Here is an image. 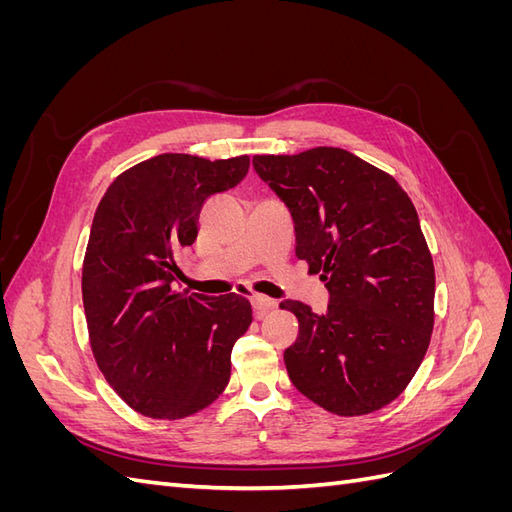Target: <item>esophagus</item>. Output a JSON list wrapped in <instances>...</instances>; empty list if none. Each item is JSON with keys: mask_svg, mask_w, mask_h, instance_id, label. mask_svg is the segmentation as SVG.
Returning a JSON list of instances; mask_svg holds the SVG:
<instances>
[{"mask_svg": "<svg viewBox=\"0 0 512 512\" xmlns=\"http://www.w3.org/2000/svg\"><path fill=\"white\" fill-rule=\"evenodd\" d=\"M252 307H254L256 318H265L271 312V309L275 307V301L265 297V294H254V297H252Z\"/></svg>", "mask_w": 512, "mask_h": 512, "instance_id": "esophagus-1", "label": "esophagus"}]
</instances>
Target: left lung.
Listing matches in <instances>:
<instances>
[{
  "label": "left lung",
  "instance_id": "left-lung-1",
  "mask_svg": "<svg viewBox=\"0 0 512 512\" xmlns=\"http://www.w3.org/2000/svg\"><path fill=\"white\" fill-rule=\"evenodd\" d=\"M284 200L297 256L320 273L329 307L284 301L299 337L290 382L320 408L361 416L389 406L421 367L433 331L436 271L410 196L384 170L337 147L254 156Z\"/></svg>",
  "mask_w": 512,
  "mask_h": 512
}]
</instances>
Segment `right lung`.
<instances>
[{
	"mask_svg": "<svg viewBox=\"0 0 512 512\" xmlns=\"http://www.w3.org/2000/svg\"><path fill=\"white\" fill-rule=\"evenodd\" d=\"M247 168V156L162 153L121 173L96 209L83 260L89 344L106 382L145 416L196 414L230 380L232 346L252 324L250 301L179 292L173 282L205 200L235 188Z\"/></svg>",
	"mask_w": 512,
	"mask_h": 512,
	"instance_id": "add662e5",
	"label": "right lung"
}]
</instances>
